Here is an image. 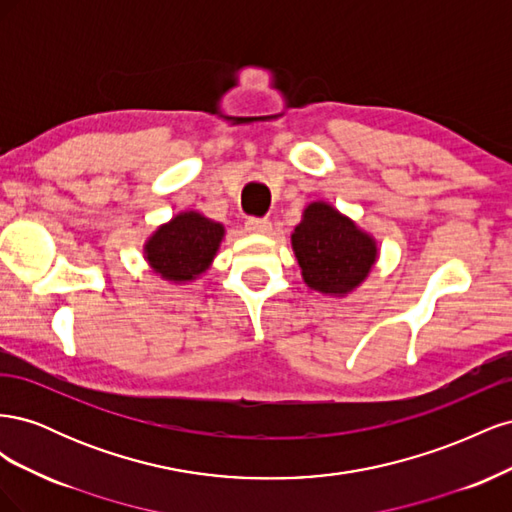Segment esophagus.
Returning <instances> with one entry per match:
<instances>
[{
  "label": "esophagus",
  "mask_w": 512,
  "mask_h": 512,
  "mask_svg": "<svg viewBox=\"0 0 512 512\" xmlns=\"http://www.w3.org/2000/svg\"><path fill=\"white\" fill-rule=\"evenodd\" d=\"M245 228L254 232V235H269L271 232V222L269 220H260V218H250L245 222Z\"/></svg>",
  "instance_id": "1"
}]
</instances>
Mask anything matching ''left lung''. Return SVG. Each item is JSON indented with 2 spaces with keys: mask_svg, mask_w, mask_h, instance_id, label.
Listing matches in <instances>:
<instances>
[{
  "mask_svg": "<svg viewBox=\"0 0 512 512\" xmlns=\"http://www.w3.org/2000/svg\"><path fill=\"white\" fill-rule=\"evenodd\" d=\"M290 239L303 282L335 297L361 286L378 258L376 239L322 200L305 207Z\"/></svg>",
  "mask_w": 512,
  "mask_h": 512,
  "instance_id": "8db88e82",
  "label": "left lung"
}]
</instances>
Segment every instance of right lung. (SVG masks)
<instances>
[{
  "instance_id": "right-lung-1",
  "label": "right lung",
  "mask_w": 512,
  "mask_h": 512,
  "mask_svg": "<svg viewBox=\"0 0 512 512\" xmlns=\"http://www.w3.org/2000/svg\"><path fill=\"white\" fill-rule=\"evenodd\" d=\"M222 239L224 226L220 222L196 211H183L147 239L145 258L162 280L192 282L211 267Z\"/></svg>"
}]
</instances>
